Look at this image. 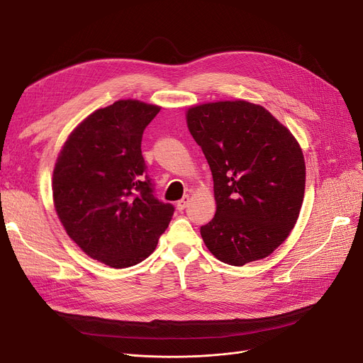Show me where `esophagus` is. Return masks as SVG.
Returning a JSON list of instances; mask_svg holds the SVG:
<instances>
[{
	"label": "esophagus",
	"instance_id": "esophagus-1",
	"mask_svg": "<svg viewBox=\"0 0 363 363\" xmlns=\"http://www.w3.org/2000/svg\"><path fill=\"white\" fill-rule=\"evenodd\" d=\"M189 195H184L179 202H177V210L179 211H183L186 207H187V204H189Z\"/></svg>",
	"mask_w": 363,
	"mask_h": 363
}]
</instances>
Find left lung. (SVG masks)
I'll return each mask as SVG.
<instances>
[{"mask_svg": "<svg viewBox=\"0 0 363 363\" xmlns=\"http://www.w3.org/2000/svg\"><path fill=\"white\" fill-rule=\"evenodd\" d=\"M206 155L217 210L201 237L222 262L242 267L271 255L294 229L306 191L298 141L262 106L219 101L187 111Z\"/></svg>", "mask_w": 363, "mask_h": 363, "instance_id": "1", "label": "left lung"}]
</instances>
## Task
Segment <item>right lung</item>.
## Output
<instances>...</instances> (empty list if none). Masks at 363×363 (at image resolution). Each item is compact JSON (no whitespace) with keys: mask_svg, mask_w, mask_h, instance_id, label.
I'll return each instance as SVG.
<instances>
[{"mask_svg":"<svg viewBox=\"0 0 363 363\" xmlns=\"http://www.w3.org/2000/svg\"><path fill=\"white\" fill-rule=\"evenodd\" d=\"M161 107L121 99L72 131L53 169V201L69 238L113 268L156 249L174 206L159 201L141 155L144 129Z\"/></svg>","mask_w":363,"mask_h":363,"instance_id":"obj_1","label":"right lung"}]
</instances>
